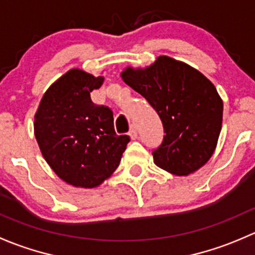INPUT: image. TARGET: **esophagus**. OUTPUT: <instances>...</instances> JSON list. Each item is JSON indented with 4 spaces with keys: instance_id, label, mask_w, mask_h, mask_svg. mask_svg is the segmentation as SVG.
I'll return each instance as SVG.
<instances>
[{
    "instance_id": "34e87169",
    "label": "esophagus",
    "mask_w": 255,
    "mask_h": 255,
    "mask_svg": "<svg viewBox=\"0 0 255 255\" xmlns=\"http://www.w3.org/2000/svg\"><path fill=\"white\" fill-rule=\"evenodd\" d=\"M128 134H129V137L132 138V139H137L138 130H137V128H135L134 125H132V127H130V129H129V132H128Z\"/></svg>"
}]
</instances>
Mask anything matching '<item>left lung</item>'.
<instances>
[{
  "label": "left lung",
  "mask_w": 255,
  "mask_h": 255,
  "mask_svg": "<svg viewBox=\"0 0 255 255\" xmlns=\"http://www.w3.org/2000/svg\"><path fill=\"white\" fill-rule=\"evenodd\" d=\"M123 81L160 117L163 142L154 163L175 175H189L212 156L222 127L223 102L215 85L192 66L158 56L145 69L126 68Z\"/></svg>",
  "instance_id": "left-lung-1"
}]
</instances>
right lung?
I'll return each instance as SVG.
<instances>
[{
  "label": "right lung",
  "mask_w": 255,
  "mask_h": 255,
  "mask_svg": "<svg viewBox=\"0 0 255 255\" xmlns=\"http://www.w3.org/2000/svg\"><path fill=\"white\" fill-rule=\"evenodd\" d=\"M102 82V76L71 69L45 91L34 116L43 156L76 187H96L111 176L129 142L128 135L116 134L111 109L91 101L90 92Z\"/></svg>",
  "instance_id": "obj_1"
}]
</instances>
